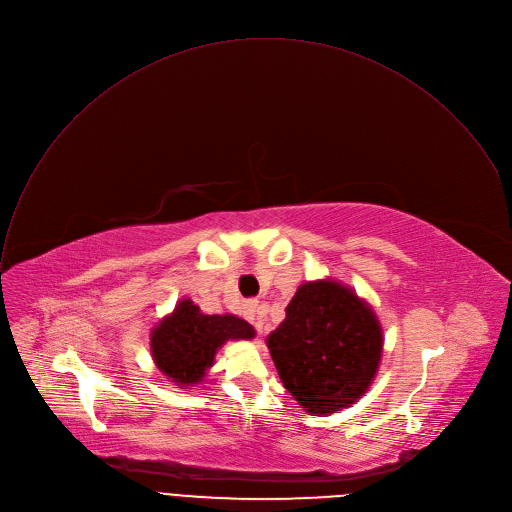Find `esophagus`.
<instances>
[{"label": "esophagus", "mask_w": 512, "mask_h": 512, "mask_svg": "<svg viewBox=\"0 0 512 512\" xmlns=\"http://www.w3.org/2000/svg\"><path fill=\"white\" fill-rule=\"evenodd\" d=\"M244 315H246V319H248L258 331L264 329V315H266V306H264V304L254 302V300H252V302H246Z\"/></svg>", "instance_id": "1"}]
</instances>
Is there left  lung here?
Returning a JSON list of instances; mask_svg holds the SVG:
<instances>
[{
    "label": "left lung",
    "mask_w": 512,
    "mask_h": 512,
    "mask_svg": "<svg viewBox=\"0 0 512 512\" xmlns=\"http://www.w3.org/2000/svg\"><path fill=\"white\" fill-rule=\"evenodd\" d=\"M286 317L266 337L282 385L309 416L339 414L375 381L383 327L351 286L319 278L302 282Z\"/></svg>",
    "instance_id": "left-lung-1"
}]
</instances>
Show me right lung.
I'll use <instances>...</instances> for the list:
<instances>
[{
	"label": "right lung",
	"instance_id": "add662e5",
	"mask_svg": "<svg viewBox=\"0 0 512 512\" xmlns=\"http://www.w3.org/2000/svg\"><path fill=\"white\" fill-rule=\"evenodd\" d=\"M256 331L236 315H206L191 298L177 300L149 333L155 367L177 387L193 389L203 383L228 341H252Z\"/></svg>",
	"mask_w": 512,
	"mask_h": 512
}]
</instances>
